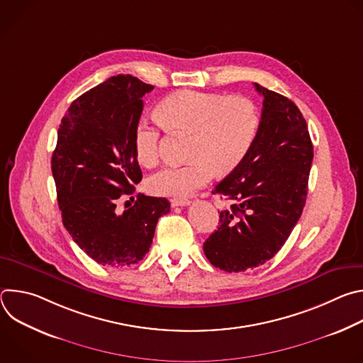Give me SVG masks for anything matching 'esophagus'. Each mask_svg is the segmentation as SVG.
Listing matches in <instances>:
<instances>
[{"instance_id":"34e87169","label":"esophagus","mask_w":363,"mask_h":363,"mask_svg":"<svg viewBox=\"0 0 363 363\" xmlns=\"http://www.w3.org/2000/svg\"><path fill=\"white\" fill-rule=\"evenodd\" d=\"M191 201L188 198H172L171 199V205L172 206H185V205H189Z\"/></svg>"}]
</instances>
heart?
Returning <instances> with one entry per match:
<instances>
[{
	"label": "heart",
	"instance_id": "heart-1",
	"mask_svg": "<svg viewBox=\"0 0 363 363\" xmlns=\"http://www.w3.org/2000/svg\"><path fill=\"white\" fill-rule=\"evenodd\" d=\"M160 119L140 118L133 132L135 153L152 167L162 157L164 126L192 133L186 164H171L149 178V189L167 196H188L216 172L234 171L250 152L260 125L254 103L244 96L182 90L162 100Z\"/></svg>",
	"mask_w": 363,
	"mask_h": 363
}]
</instances>
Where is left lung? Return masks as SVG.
I'll return each mask as SVG.
<instances>
[{
	"label": "left lung",
	"instance_id": "obj_1",
	"mask_svg": "<svg viewBox=\"0 0 363 363\" xmlns=\"http://www.w3.org/2000/svg\"><path fill=\"white\" fill-rule=\"evenodd\" d=\"M263 100L262 121L244 161L213 191L231 202L203 242L210 263L228 273L273 258L297 224L307 198L313 145L294 103L254 83Z\"/></svg>",
	"mask_w": 363,
	"mask_h": 363
}]
</instances>
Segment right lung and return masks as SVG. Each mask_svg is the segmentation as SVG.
I'll list each match as a JSON object with an SVG mask.
<instances>
[{
	"instance_id": "obj_1",
	"label": "right lung",
	"mask_w": 363,
	"mask_h": 363,
	"mask_svg": "<svg viewBox=\"0 0 363 363\" xmlns=\"http://www.w3.org/2000/svg\"><path fill=\"white\" fill-rule=\"evenodd\" d=\"M152 90L130 74L113 76L79 96L57 132L51 171L62 220L73 241L101 266L139 263L158 220L171 210L167 198L143 194L130 208L116 210L142 181L133 132L142 97Z\"/></svg>"
}]
</instances>
